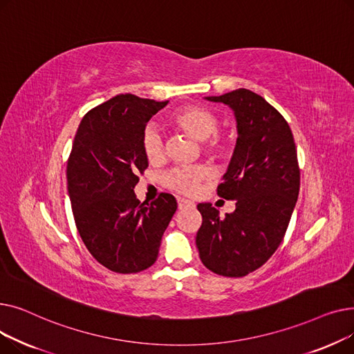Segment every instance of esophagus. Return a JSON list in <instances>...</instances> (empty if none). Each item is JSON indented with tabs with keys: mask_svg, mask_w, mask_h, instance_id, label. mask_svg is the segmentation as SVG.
<instances>
[{
	"mask_svg": "<svg viewBox=\"0 0 354 354\" xmlns=\"http://www.w3.org/2000/svg\"><path fill=\"white\" fill-rule=\"evenodd\" d=\"M194 207V202L188 201V199H183V198H178V208L179 209H185V208H192Z\"/></svg>",
	"mask_w": 354,
	"mask_h": 354,
	"instance_id": "34e87169",
	"label": "esophagus"
}]
</instances>
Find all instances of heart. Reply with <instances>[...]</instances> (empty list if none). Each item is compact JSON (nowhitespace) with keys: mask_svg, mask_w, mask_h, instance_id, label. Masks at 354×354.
<instances>
[{"mask_svg":"<svg viewBox=\"0 0 354 354\" xmlns=\"http://www.w3.org/2000/svg\"><path fill=\"white\" fill-rule=\"evenodd\" d=\"M175 124L192 139L201 142L202 152L209 158L225 159L232 151L231 136L216 132L218 119L211 110L201 106H187L175 111ZM142 149L149 162H159L165 155V138L155 124H147L142 133ZM211 176V169L205 165L189 167H175L163 175L162 183L167 189L182 195H195L201 183Z\"/></svg>","mask_w":354,"mask_h":354,"instance_id":"b5f03b06","label":"heart"}]
</instances>
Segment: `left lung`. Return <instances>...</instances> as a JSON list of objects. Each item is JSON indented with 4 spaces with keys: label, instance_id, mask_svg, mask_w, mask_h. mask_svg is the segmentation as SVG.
<instances>
[{
    "label": "left lung",
    "instance_id": "1",
    "mask_svg": "<svg viewBox=\"0 0 354 354\" xmlns=\"http://www.w3.org/2000/svg\"><path fill=\"white\" fill-rule=\"evenodd\" d=\"M228 104L238 139L216 192L235 201V211L219 216L211 203H199V258L224 277H245L264 266L286 235L300 191V167L287 120L257 93L236 88L205 97Z\"/></svg>",
    "mask_w": 354,
    "mask_h": 354
}]
</instances>
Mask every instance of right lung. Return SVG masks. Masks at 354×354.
<instances>
[{
    "label": "right lung",
    "instance_id": "right-lung-1",
    "mask_svg": "<svg viewBox=\"0 0 354 354\" xmlns=\"http://www.w3.org/2000/svg\"><path fill=\"white\" fill-rule=\"evenodd\" d=\"M167 102L111 97L87 111L73 142L67 185L74 222L88 252L113 272L151 267L178 208L171 194L149 205L133 191L147 167L142 133Z\"/></svg>",
    "mask_w": 354,
    "mask_h": 354
}]
</instances>
